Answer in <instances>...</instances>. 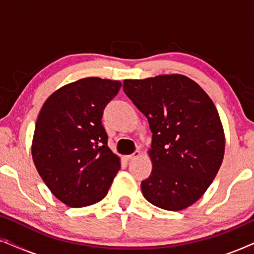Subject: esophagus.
<instances>
[{"label":"esophagus","mask_w":254,"mask_h":254,"mask_svg":"<svg viewBox=\"0 0 254 254\" xmlns=\"http://www.w3.org/2000/svg\"><path fill=\"white\" fill-rule=\"evenodd\" d=\"M138 156H140V151H135L134 154L128 155V156H125L124 159H125V161H126V162H129V161H131V159L138 157Z\"/></svg>","instance_id":"obj_1"}]
</instances>
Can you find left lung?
Returning <instances> with one entry per match:
<instances>
[{
    "instance_id": "1",
    "label": "left lung",
    "mask_w": 254,
    "mask_h": 254,
    "mask_svg": "<svg viewBox=\"0 0 254 254\" xmlns=\"http://www.w3.org/2000/svg\"><path fill=\"white\" fill-rule=\"evenodd\" d=\"M124 91L148 119L152 133L145 200L182 210L206 192L222 164L224 131L213 100L184 75L125 79Z\"/></svg>"
}]
</instances>
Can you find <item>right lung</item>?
I'll use <instances>...</instances> for the list:
<instances>
[{
    "instance_id": "1",
    "label": "right lung",
    "mask_w": 254,
    "mask_h": 254,
    "mask_svg": "<svg viewBox=\"0 0 254 254\" xmlns=\"http://www.w3.org/2000/svg\"><path fill=\"white\" fill-rule=\"evenodd\" d=\"M120 88L119 81L82 78L57 90L41 107L33 162L54 196L69 207L104 199L119 171V157L107 145L102 118Z\"/></svg>"
}]
</instances>
